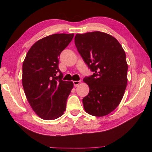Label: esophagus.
<instances>
[{
  "instance_id": "obj_1",
  "label": "esophagus",
  "mask_w": 152,
  "mask_h": 152,
  "mask_svg": "<svg viewBox=\"0 0 152 152\" xmlns=\"http://www.w3.org/2000/svg\"><path fill=\"white\" fill-rule=\"evenodd\" d=\"M80 82H81V81H74V82H73L74 86H75V87L78 86L80 84Z\"/></svg>"
}]
</instances>
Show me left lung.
<instances>
[{"label": "left lung", "instance_id": "1", "mask_svg": "<svg viewBox=\"0 0 152 152\" xmlns=\"http://www.w3.org/2000/svg\"><path fill=\"white\" fill-rule=\"evenodd\" d=\"M74 42L92 72L83 82L89 92L82 102L88 114L101 117L118 107L127 83L128 66L121 45L111 35L99 31L76 34Z\"/></svg>", "mask_w": 152, "mask_h": 152}]
</instances>
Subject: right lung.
<instances>
[{
  "label": "right lung",
  "mask_w": 152,
  "mask_h": 152,
  "mask_svg": "<svg viewBox=\"0 0 152 152\" xmlns=\"http://www.w3.org/2000/svg\"><path fill=\"white\" fill-rule=\"evenodd\" d=\"M73 37L74 34L62 33L42 38L32 46L23 63L25 96L34 112L45 120L61 117L66 110L74 84L62 80L58 64L61 53Z\"/></svg>",
  "instance_id": "1"
}]
</instances>
